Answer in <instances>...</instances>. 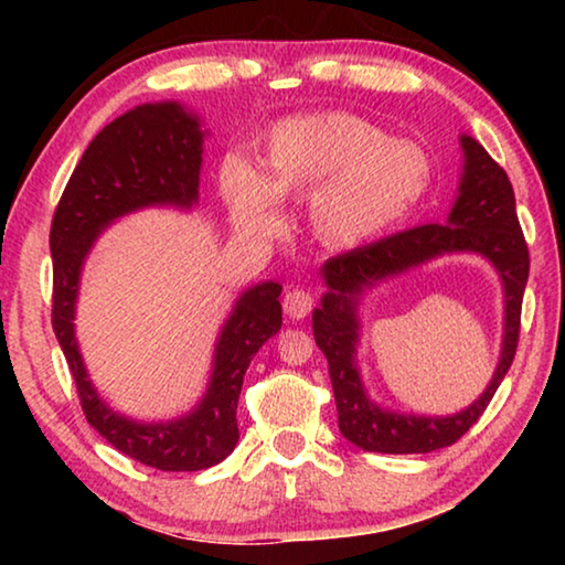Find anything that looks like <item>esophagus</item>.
Returning a JSON list of instances; mask_svg holds the SVG:
<instances>
[{
    "label": "esophagus",
    "instance_id": "esophagus-1",
    "mask_svg": "<svg viewBox=\"0 0 565 565\" xmlns=\"http://www.w3.org/2000/svg\"><path fill=\"white\" fill-rule=\"evenodd\" d=\"M313 309V296L306 289H291L284 296V313L289 319H303L309 317V311Z\"/></svg>",
    "mask_w": 565,
    "mask_h": 565
}]
</instances>
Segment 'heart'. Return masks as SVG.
<instances>
[{"label": "heart", "instance_id": "1", "mask_svg": "<svg viewBox=\"0 0 565 565\" xmlns=\"http://www.w3.org/2000/svg\"><path fill=\"white\" fill-rule=\"evenodd\" d=\"M428 184L424 149L347 111L279 124L266 137L259 169L238 154L218 169V189L242 232L271 234L276 202L309 196L306 224L329 248H356L388 232L414 212Z\"/></svg>", "mask_w": 565, "mask_h": 565}]
</instances>
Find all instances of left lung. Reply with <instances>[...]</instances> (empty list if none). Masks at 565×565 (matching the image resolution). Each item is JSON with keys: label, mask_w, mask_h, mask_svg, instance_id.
<instances>
[{"label": "left lung", "mask_w": 565, "mask_h": 565, "mask_svg": "<svg viewBox=\"0 0 565 565\" xmlns=\"http://www.w3.org/2000/svg\"><path fill=\"white\" fill-rule=\"evenodd\" d=\"M461 147L463 177L446 224H424L351 248L331 256L321 269L329 291L313 311V339L329 361L341 434L363 451L428 454L456 444L491 404L519 349L521 303L531 259L515 214L513 186L509 174L476 139L461 137ZM454 250L486 255L502 276L507 299L504 347L492 384L481 399L454 417H411L379 409L362 391L352 361L358 342V296L366 285Z\"/></svg>", "instance_id": "1"}]
</instances>
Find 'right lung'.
<instances>
[{
  "instance_id": "obj_1",
  "label": "right lung",
  "mask_w": 565,
  "mask_h": 565,
  "mask_svg": "<svg viewBox=\"0 0 565 565\" xmlns=\"http://www.w3.org/2000/svg\"><path fill=\"white\" fill-rule=\"evenodd\" d=\"M202 141L199 119L177 102L141 104L121 114L82 154L50 232L52 329L70 363L84 416L117 451L159 471H202L234 451L244 374L254 353L281 329V286L264 281L238 296L218 337L202 404L167 424H137L114 414L97 396L74 339V303L82 264L104 226L145 206L196 204Z\"/></svg>"
}]
</instances>
